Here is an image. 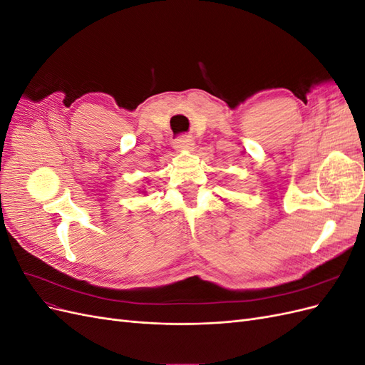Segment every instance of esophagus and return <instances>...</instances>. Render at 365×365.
<instances>
[{
	"label": "esophagus",
	"mask_w": 365,
	"mask_h": 365,
	"mask_svg": "<svg viewBox=\"0 0 365 365\" xmlns=\"http://www.w3.org/2000/svg\"><path fill=\"white\" fill-rule=\"evenodd\" d=\"M173 148L176 150H180V152L181 150H190V149H193V140L190 137H180L178 140L175 141Z\"/></svg>",
	"instance_id": "34e87169"
}]
</instances>
